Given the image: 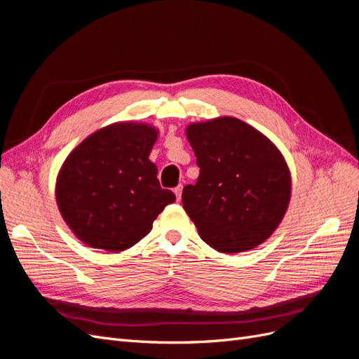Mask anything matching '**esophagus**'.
<instances>
[{"instance_id": "1", "label": "esophagus", "mask_w": 359, "mask_h": 359, "mask_svg": "<svg viewBox=\"0 0 359 359\" xmlns=\"http://www.w3.org/2000/svg\"><path fill=\"white\" fill-rule=\"evenodd\" d=\"M173 191H175L177 201H181V194H182V186H181V184H180V186H177L175 189H173Z\"/></svg>"}]
</instances>
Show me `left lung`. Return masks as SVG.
Returning <instances> with one entry per match:
<instances>
[{"label": "left lung", "instance_id": "8db88e82", "mask_svg": "<svg viewBox=\"0 0 359 359\" xmlns=\"http://www.w3.org/2000/svg\"><path fill=\"white\" fill-rule=\"evenodd\" d=\"M201 169L182 206L202 240L220 253L262 244L287 210L290 173L268 137L232 116L187 127Z\"/></svg>", "mask_w": 359, "mask_h": 359}]
</instances>
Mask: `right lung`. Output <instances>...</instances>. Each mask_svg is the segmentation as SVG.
I'll return each instance as SVG.
<instances>
[{"label": "right lung", "instance_id": "right-lung-1", "mask_svg": "<svg viewBox=\"0 0 359 359\" xmlns=\"http://www.w3.org/2000/svg\"><path fill=\"white\" fill-rule=\"evenodd\" d=\"M156 139L154 127L118 123L86 137L64 161L57 203L82 243L123 252L175 202V194L160 187L157 168L148 160Z\"/></svg>", "mask_w": 359, "mask_h": 359}]
</instances>
